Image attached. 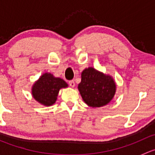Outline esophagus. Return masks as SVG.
<instances>
[{"instance_id":"34e87169","label":"esophagus","mask_w":155,"mask_h":155,"mask_svg":"<svg viewBox=\"0 0 155 155\" xmlns=\"http://www.w3.org/2000/svg\"><path fill=\"white\" fill-rule=\"evenodd\" d=\"M69 85H70V87H75V82H74V81H73V80L70 81V82H69Z\"/></svg>"}]
</instances>
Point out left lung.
Returning <instances> with one entry per match:
<instances>
[{"mask_svg": "<svg viewBox=\"0 0 155 155\" xmlns=\"http://www.w3.org/2000/svg\"><path fill=\"white\" fill-rule=\"evenodd\" d=\"M78 89L88 107H102L113 99L116 92V83L112 76L89 67L82 72Z\"/></svg>", "mask_w": 155, "mask_h": 155, "instance_id": "8db88e82", "label": "left lung"}]
</instances>
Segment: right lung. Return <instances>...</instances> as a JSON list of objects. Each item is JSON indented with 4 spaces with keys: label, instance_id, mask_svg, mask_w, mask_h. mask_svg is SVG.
Listing matches in <instances>:
<instances>
[{
    "label": "right lung",
    "instance_id": "obj_1",
    "mask_svg": "<svg viewBox=\"0 0 155 155\" xmlns=\"http://www.w3.org/2000/svg\"><path fill=\"white\" fill-rule=\"evenodd\" d=\"M68 87V84L64 79L54 77L50 73H44L33 85L31 94L39 104L50 107L57 101L59 91Z\"/></svg>",
    "mask_w": 155,
    "mask_h": 155
}]
</instances>
